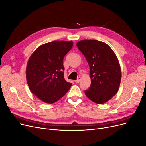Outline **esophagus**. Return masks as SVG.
<instances>
[{"instance_id":"34e87169","label":"esophagus","mask_w":146,"mask_h":146,"mask_svg":"<svg viewBox=\"0 0 146 146\" xmlns=\"http://www.w3.org/2000/svg\"><path fill=\"white\" fill-rule=\"evenodd\" d=\"M80 80H81V78H80V77H78V78H77V80H76V83H78L79 82H80Z\"/></svg>"}]
</instances>
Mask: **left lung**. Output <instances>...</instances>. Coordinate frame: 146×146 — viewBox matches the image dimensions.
<instances>
[{"mask_svg": "<svg viewBox=\"0 0 146 146\" xmlns=\"http://www.w3.org/2000/svg\"><path fill=\"white\" fill-rule=\"evenodd\" d=\"M77 46L90 68L91 83L85 95L96 104L107 102L117 92L121 80V66L115 53L106 43L95 39H83Z\"/></svg>", "mask_w": 146, "mask_h": 146, "instance_id": "obj_1", "label": "left lung"}]
</instances>
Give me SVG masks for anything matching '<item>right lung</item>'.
<instances>
[{
    "instance_id": "1",
    "label": "right lung",
    "mask_w": 146,
    "mask_h": 146,
    "mask_svg": "<svg viewBox=\"0 0 146 146\" xmlns=\"http://www.w3.org/2000/svg\"><path fill=\"white\" fill-rule=\"evenodd\" d=\"M73 46L72 41H55L39 46L31 55L26 67L30 91L38 99L53 104L63 97L71 83L64 78L63 58Z\"/></svg>"
}]
</instances>
